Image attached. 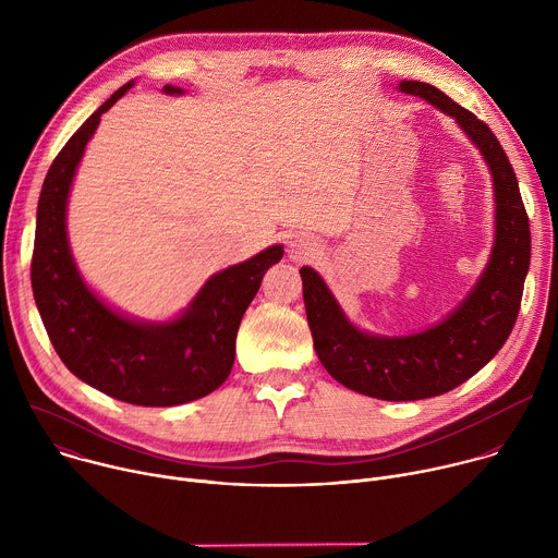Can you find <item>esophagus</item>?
Returning <instances> with one entry per match:
<instances>
[{"label": "esophagus", "mask_w": 558, "mask_h": 558, "mask_svg": "<svg viewBox=\"0 0 558 558\" xmlns=\"http://www.w3.org/2000/svg\"><path fill=\"white\" fill-rule=\"evenodd\" d=\"M289 252L295 260H302V258H311L313 254H317V245L306 235H295L289 245Z\"/></svg>", "instance_id": "esophagus-1"}]
</instances>
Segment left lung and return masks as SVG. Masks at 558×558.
Here are the masks:
<instances>
[{
    "instance_id": "obj_1",
    "label": "left lung",
    "mask_w": 558,
    "mask_h": 558,
    "mask_svg": "<svg viewBox=\"0 0 558 558\" xmlns=\"http://www.w3.org/2000/svg\"><path fill=\"white\" fill-rule=\"evenodd\" d=\"M397 88L452 117L488 166L495 190V241L486 269L441 323L411 336L362 331L320 274L302 267L300 276L313 347L329 375L377 400L413 402L457 388L506 344L530 269V220L517 174L484 121L430 84L400 82Z\"/></svg>"
}]
</instances>
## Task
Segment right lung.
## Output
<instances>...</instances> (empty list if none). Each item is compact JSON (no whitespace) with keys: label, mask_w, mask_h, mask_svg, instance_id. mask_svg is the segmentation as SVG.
I'll use <instances>...</instances> for the list:
<instances>
[{"label":"right lung","mask_w":558,"mask_h":558,"mask_svg":"<svg viewBox=\"0 0 558 558\" xmlns=\"http://www.w3.org/2000/svg\"><path fill=\"white\" fill-rule=\"evenodd\" d=\"M134 82L78 128L52 161L37 205L33 293L48 338L72 375L134 407H179L216 390L231 373L235 333L265 271L284 250L271 245L198 289L172 320H136L99 298L78 274L68 243V196L88 141ZM166 95H183L163 86Z\"/></svg>","instance_id":"1"}]
</instances>
